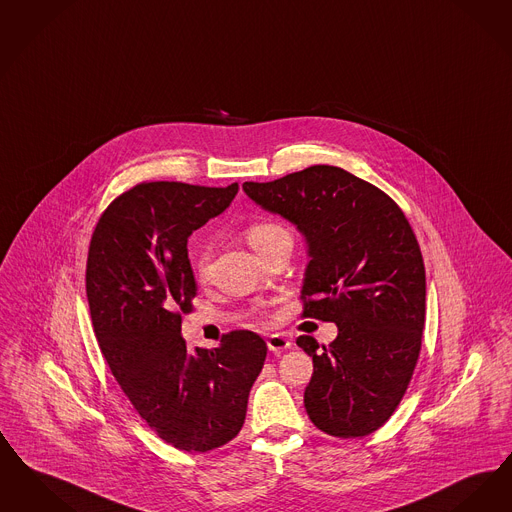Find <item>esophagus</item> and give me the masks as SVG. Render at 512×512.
<instances>
[{"label":"esophagus","mask_w":512,"mask_h":512,"mask_svg":"<svg viewBox=\"0 0 512 512\" xmlns=\"http://www.w3.org/2000/svg\"><path fill=\"white\" fill-rule=\"evenodd\" d=\"M266 345H268V350L272 352V354H282L286 348H291V339H287L284 333H272V335H268V339H266Z\"/></svg>","instance_id":"34e87169"}]
</instances>
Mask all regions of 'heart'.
Here are the masks:
<instances>
[{"instance_id":"obj_1","label":"heart","mask_w":512,"mask_h":512,"mask_svg":"<svg viewBox=\"0 0 512 512\" xmlns=\"http://www.w3.org/2000/svg\"><path fill=\"white\" fill-rule=\"evenodd\" d=\"M286 234L289 232L284 226L272 223V221H257V223L247 225L246 228L247 242L257 253H261L268 244H272L276 238L286 236ZM209 259H211V255L205 246H198L192 251V265L200 278H204L209 270Z\"/></svg>"}]
</instances>
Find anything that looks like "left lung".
<instances>
[{"label":"left lung","instance_id":"left-lung-1","mask_svg":"<svg viewBox=\"0 0 512 512\" xmlns=\"http://www.w3.org/2000/svg\"><path fill=\"white\" fill-rule=\"evenodd\" d=\"M242 188L305 236L303 314L339 328L328 347L297 339L314 364L305 389L310 421L337 438L371 434L406 394L425 328V265L404 211L333 165Z\"/></svg>","mask_w":512,"mask_h":512}]
</instances>
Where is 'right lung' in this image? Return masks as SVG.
Returning <instances> with one entry per match:
<instances>
[{"instance_id": "1", "label": "right lung", "mask_w": 512, "mask_h": 512, "mask_svg": "<svg viewBox=\"0 0 512 512\" xmlns=\"http://www.w3.org/2000/svg\"><path fill=\"white\" fill-rule=\"evenodd\" d=\"M236 194L238 183L137 184L106 207L89 244L85 291L104 360L148 427L177 450L230 442L265 364L266 343L253 331H232L211 350H188L181 337L198 291L188 236Z\"/></svg>"}]
</instances>
